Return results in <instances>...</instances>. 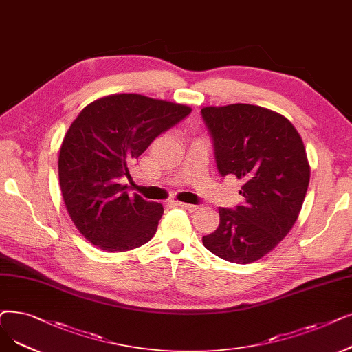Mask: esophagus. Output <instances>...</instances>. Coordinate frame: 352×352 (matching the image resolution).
<instances>
[{"instance_id":"34e87169","label":"esophagus","mask_w":352,"mask_h":352,"mask_svg":"<svg viewBox=\"0 0 352 352\" xmlns=\"http://www.w3.org/2000/svg\"><path fill=\"white\" fill-rule=\"evenodd\" d=\"M174 204L181 207V208H186L188 211H195L197 210V206H194V204H187V203H181V201H174Z\"/></svg>"}]
</instances>
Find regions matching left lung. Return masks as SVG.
<instances>
[{"label": "left lung", "mask_w": 352, "mask_h": 352, "mask_svg": "<svg viewBox=\"0 0 352 352\" xmlns=\"http://www.w3.org/2000/svg\"><path fill=\"white\" fill-rule=\"evenodd\" d=\"M223 177L243 181L244 204L219 208L204 248L227 262L258 261L292 230L307 195L311 166L296 128L283 115L248 103L201 109Z\"/></svg>", "instance_id": "left-lung-1"}]
</instances>
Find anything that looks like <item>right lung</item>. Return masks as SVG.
I'll return each instance as SVG.
<instances>
[{"label": "right lung", "instance_id": "right-lung-1", "mask_svg": "<svg viewBox=\"0 0 352 352\" xmlns=\"http://www.w3.org/2000/svg\"><path fill=\"white\" fill-rule=\"evenodd\" d=\"M191 112L187 104L138 94L99 98L82 109L60 146L58 181L78 230L106 252H128L154 237L160 203L128 195L120 178L157 136Z\"/></svg>", "mask_w": 352, "mask_h": 352}]
</instances>
